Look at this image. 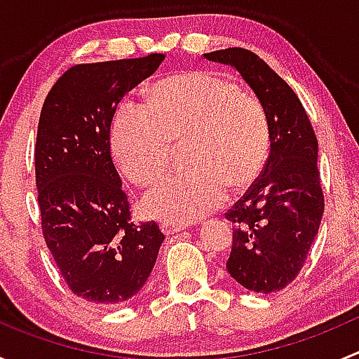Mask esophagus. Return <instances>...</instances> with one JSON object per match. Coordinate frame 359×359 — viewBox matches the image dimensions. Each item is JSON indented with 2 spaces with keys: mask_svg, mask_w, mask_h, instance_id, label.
<instances>
[{
  "mask_svg": "<svg viewBox=\"0 0 359 359\" xmlns=\"http://www.w3.org/2000/svg\"><path fill=\"white\" fill-rule=\"evenodd\" d=\"M161 229L165 234H173V233H179V231L186 229V224L175 222V220H163Z\"/></svg>",
  "mask_w": 359,
  "mask_h": 359,
  "instance_id": "esophagus-1",
  "label": "esophagus"
}]
</instances>
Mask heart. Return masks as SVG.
Wrapping results in <instances>:
<instances>
[{
  "mask_svg": "<svg viewBox=\"0 0 359 359\" xmlns=\"http://www.w3.org/2000/svg\"><path fill=\"white\" fill-rule=\"evenodd\" d=\"M179 140L191 166L147 193L144 210L189 222L217 208L229 186L243 189L260 175L271 147L266 109L227 76L187 71L154 83L146 106L123 100L112 114V156L137 186L161 179Z\"/></svg>",
  "mask_w": 359,
  "mask_h": 359,
  "instance_id": "obj_1",
  "label": "heart"
}]
</instances>
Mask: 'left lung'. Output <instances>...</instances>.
<instances>
[{
	"instance_id": "8db88e82",
	"label": "left lung",
	"mask_w": 359,
	"mask_h": 359,
	"mask_svg": "<svg viewBox=\"0 0 359 359\" xmlns=\"http://www.w3.org/2000/svg\"><path fill=\"white\" fill-rule=\"evenodd\" d=\"M205 57L238 69L259 97L269 123L266 166L226 213L233 222L226 267L247 290H283L302 269L323 217L318 139L297 93L259 55L226 48Z\"/></svg>"
}]
</instances>
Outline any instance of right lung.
<instances>
[{
  "label": "right lung",
  "mask_w": 359,
  "mask_h": 359,
  "mask_svg": "<svg viewBox=\"0 0 359 359\" xmlns=\"http://www.w3.org/2000/svg\"><path fill=\"white\" fill-rule=\"evenodd\" d=\"M163 59L149 53L69 67L39 114L34 166L43 238L69 290L95 306L132 299L165 240L154 220H132L109 142L119 100Z\"/></svg>",
  "instance_id": "1"
}]
</instances>
